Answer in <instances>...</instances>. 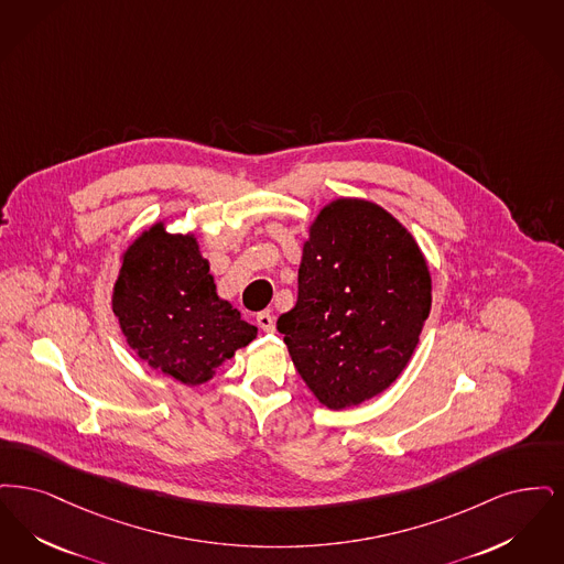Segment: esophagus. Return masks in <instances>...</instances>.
I'll return each instance as SVG.
<instances>
[{"mask_svg": "<svg viewBox=\"0 0 564 564\" xmlns=\"http://www.w3.org/2000/svg\"><path fill=\"white\" fill-rule=\"evenodd\" d=\"M257 324H259V328L265 330V333H273V330H275V322H273V316H271L270 312L257 314Z\"/></svg>", "mask_w": 564, "mask_h": 564, "instance_id": "obj_1", "label": "esophagus"}]
</instances>
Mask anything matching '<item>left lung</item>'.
Wrapping results in <instances>:
<instances>
[{
    "label": "left lung",
    "instance_id": "left-lung-1",
    "mask_svg": "<svg viewBox=\"0 0 564 564\" xmlns=\"http://www.w3.org/2000/svg\"><path fill=\"white\" fill-rule=\"evenodd\" d=\"M432 307V278L413 236L381 206L337 199L312 225L299 296L278 318L294 368L328 409L390 388Z\"/></svg>",
    "mask_w": 564,
    "mask_h": 564
}]
</instances>
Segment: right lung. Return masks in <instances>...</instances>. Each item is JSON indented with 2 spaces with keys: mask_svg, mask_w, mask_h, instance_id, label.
<instances>
[{
  "mask_svg": "<svg viewBox=\"0 0 564 564\" xmlns=\"http://www.w3.org/2000/svg\"><path fill=\"white\" fill-rule=\"evenodd\" d=\"M194 236L158 223L123 254L113 314L128 345L149 367L185 386L206 383L215 368L257 337V328L217 296Z\"/></svg>",
  "mask_w": 564,
  "mask_h": 564,
  "instance_id": "add662e5",
  "label": "right lung"
}]
</instances>
